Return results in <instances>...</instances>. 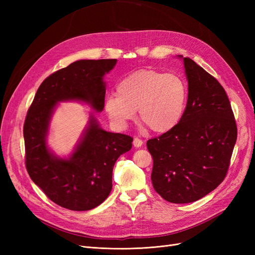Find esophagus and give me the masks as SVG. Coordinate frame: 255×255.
<instances>
[{
    "label": "esophagus",
    "instance_id": "obj_1",
    "mask_svg": "<svg viewBox=\"0 0 255 255\" xmlns=\"http://www.w3.org/2000/svg\"><path fill=\"white\" fill-rule=\"evenodd\" d=\"M133 145L135 146V148H139V146L142 145V140L139 139L138 137H135L133 139Z\"/></svg>",
    "mask_w": 255,
    "mask_h": 255
}]
</instances>
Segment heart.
Segmentation results:
<instances>
[{
    "label": "heart",
    "mask_w": 255,
    "mask_h": 255,
    "mask_svg": "<svg viewBox=\"0 0 255 255\" xmlns=\"http://www.w3.org/2000/svg\"><path fill=\"white\" fill-rule=\"evenodd\" d=\"M187 99V85L179 75L140 69L118 82L117 94L105 98L104 110L116 128L125 129L138 111L152 132L165 134L181 122Z\"/></svg>",
    "instance_id": "obj_1"
}]
</instances>
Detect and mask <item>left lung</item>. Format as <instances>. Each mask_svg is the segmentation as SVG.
<instances>
[{"mask_svg":"<svg viewBox=\"0 0 255 255\" xmlns=\"http://www.w3.org/2000/svg\"><path fill=\"white\" fill-rule=\"evenodd\" d=\"M186 111L172 130L152 138L146 146L153 157L151 180L161 198L190 203L210 194L225 180L237 139L229 98L214 76L188 57Z\"/></svg>","mask_w":255,"mask_h":255,"instance_id":"1","label":"left lung"}]
</instances>
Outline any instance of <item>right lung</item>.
I'll list each match as a JSON object with an SVG mask.
<instances>
[{
	"label": "right lung",
	"mask_w": 255,
	"mask_h": 255,
	"mask_svg": "<svg viewBox=\"0 0 255 255\" xmlns=\"http://www.w3.org/2000/svg\"><path fill=\"white\" fill-rule=\"evenodd\" d=\"M117 59H81L45 79L27 112L23 136L25 166L33 182L57 205L89 211L109 197L116 160L132 148L130 136L107 132L90 113L87 127L68 157L56 155L48 144L52 116L59 102L87 104L97 113L104 109V75Z\"/></svg>",
	"instance_id": "right-lung-1"
}]
</instances>
